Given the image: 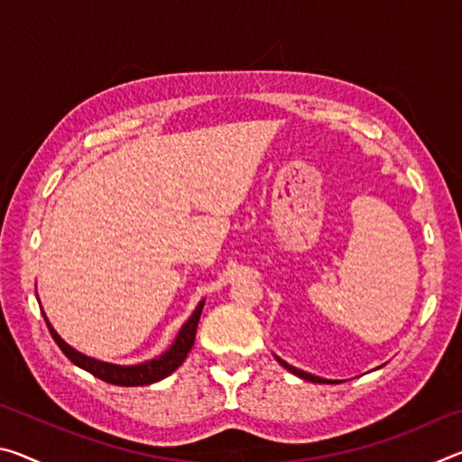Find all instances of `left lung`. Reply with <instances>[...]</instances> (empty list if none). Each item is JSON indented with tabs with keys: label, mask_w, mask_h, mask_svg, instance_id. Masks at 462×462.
<instances>
[{
	"label": "left lung",
	"mask_w": 462,
	"mask_h": 462,
	"mask_svg": "<svg viewBox=\"0 0 462 462\" xmlns=\"http://www.w3.org/2000/svg\"><path fill=\"white\" fill-rule=\"evenodd\" d=\"M275 358H277V363L281 365V366H285V369L289 371V373H293V374H297V377L300 379H306V381H311V383H340V381H332V379H324V377H316V374H311V373H306V371H301V369H295L293 365H289V363H285L283 358H279L277 355H275Z\"/></svg>",
	"instance_id": "obj_1"
}]
</instances>
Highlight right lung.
<instances>
[{
    "label": "right lung",
    "mask_w": 462,
    "mask_h": 462,
    "mask_svg": "<svg viewBox=\"0 0 462 462\" xmlns=\"http://www.w3.org/2000/svg\"><path fill=\"white\" fill-rule=\"evenodd\" d=\"M203 303H206V300H201L198 303V308H195L193 314L187 318V322L181 326V330L177 332L173 344H171L165 353L154 356V358H148V361L138 363V365H114V363L99 361V358H93V356L79 353V350H75L71 344H67L60 338L59 332L54 330L44 311H42V316L46 319V326H49L54 342L59 344V348L65 353V356L73 365L81 366L83 371L91 373L93 377H97L106 383H112V385L143 387V385H152V383L169 377L171 373H175L179 366L183 365V361L187 358V355H189V350L195 342V332H198Z\"/></svg>",
    "instance_id": "obj_1"
}]
</instances>
